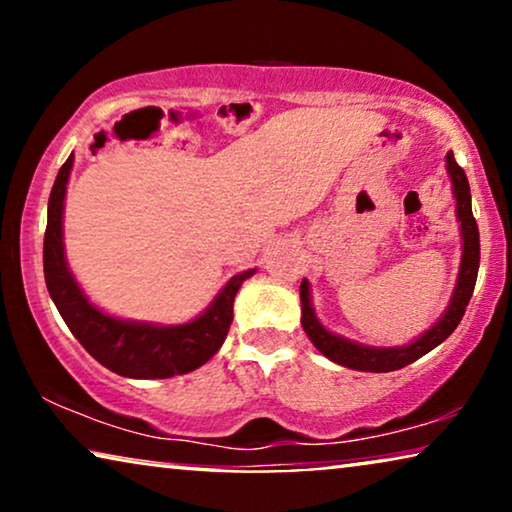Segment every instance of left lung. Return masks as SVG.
Segmentation results:
<instances>
[{
	"mask_svg": "<svg viewBox=\"0 0 512 512\" xmlns=\"http://www.w3.org/2000/svg\"><path fill=\"white\" fill-rule=\"evenodd\" d=\"M447 172H450L452 191H454V198H457V219L461 223V240H464V247H461L457 286H454L452 300L450 305H447L445 314L429 328V331L419 335L415 342H410V345L366 347V345H359V342L340 338V335L326 331V328L319 324V319L314 317V310H312L310 284H307V279H303V284H300V303H303V317H300V324H303L307 338L312 340V345L317 347L321 354L328 356L331 361L352 370H363V373H389V370L405 368L410 366L412 361L422 359V356L429 354L433 347H438L440 342L450 338L454 328L459 326V321L466 312L468 300L473 296L475 279H478L480 233L471 209V186H468L466 172L457 165L452 151L447 153Z\"/></svg>",
	"mask_w": 512,
	"mask_h": 512,
	"instance_id": "8db88e82",
	"label": "left lung"
}]
</instances>
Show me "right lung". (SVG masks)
<instances>
[{"mask_svg": "<svg viewBox=\"0 0 512 512\" xmlns=\"http://www.w3.org/2000/svg\"><path fill=\"white\" fill-rule=\"evenodd\" d=\"M74 153L60 167L48 198V223L44 235V277L55 307L65 319L74 338L86 352L111 373L135 380H163L186 375L200 368L226 340L233 321V300L244 279L256 270H244L223 286L212 305L198 319L179 326H153L125 321L104 314L83 296L76 279L67 268L62 247V209Z\"/></svg>", "mask_w": 512, "mask_h": 512, "instance_id": "1", "label": "right lung"}]
</instances>
